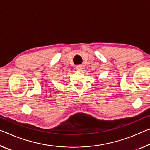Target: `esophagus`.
I'll return each instance as SVG.
<instances>
[{
  "label": "esophagus",
  "mask_w": 150,
  "mask_h": 150,
  "mask_svg": "<svg viewBox=\"0 0 150 150\" xmlns=\"http://www.w3.org/2000/svg\"><path fill=\"white\" fill-rule=\"evenodd\" d=\"M76 69H77V71H83V67L82 65H77L76 66Z\"/></svg>",
  "instance_id": "1"
}]
</instances>
